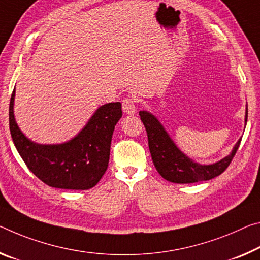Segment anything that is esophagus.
<instances>
[{"label":"esophagus","mask_w":260,"mask_h":260,"mask_svg":"<svg viewBox=\"0 0 260 260\" xmlns=\"http://www.w3.org/2000/svg\"><path fill=\"white\" fill-rule=\"evenodd\" d=\"M122 111H123V113L128 114V115L135 114V112H137V109H135L133 98L127 97L122 101Z\"/></svg>","instance_id":"obj_1"}]
</instances>
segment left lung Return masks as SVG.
Here are the masks:
<instances>
[{
	"label": "left lung",
	"instance_id": "1",
	"mask_svg": "<svg viewBox=\"0 0 260 260\" xmlns=\"http://www.w3.org/2000/svg\"><path fill=\"white\" fill-rule=\"evenodd\" d=\"M139 114L146 127L148 145L156 170L164 179L171 183L192 184L215 178L232 162L242 140L241 138L235 143L232 152L225 157L212 164H200L189 158L185 152L179 149L156 115L145 110L140 111ZM244 121L246 125L248 104H246Z\"/></svg>",
	"mask_w": 260,
	"mask_h": 260
}]
</instances>
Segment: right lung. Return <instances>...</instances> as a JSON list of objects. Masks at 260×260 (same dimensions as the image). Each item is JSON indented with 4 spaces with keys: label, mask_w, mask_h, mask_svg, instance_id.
<instances>
[{
    "label": "right lung",
    "mask_w": 260,
    "mask_h": 260,
    "mask_svg": "<svg viewBox=\"0 0 260 260\" xmlns=\"http://www.w3.org/2000/svg\"><path fill=\"white\" fill-rule=\"evenodd\" d=\"M14 89L9 105V127L14 145L30 171L48 186L89 189L100 182L109 166L114 126L121 118L120 102L94 111L75 137L62 143L41 145L28 139L15 118Z\"/></svg>",
    "instance_id": "obj_1"
}]
</instances>
